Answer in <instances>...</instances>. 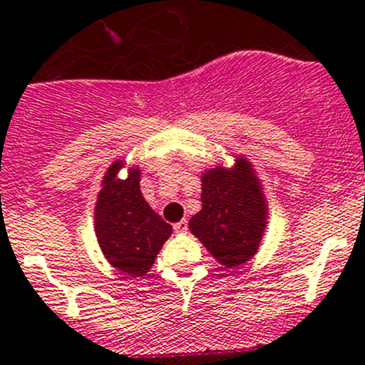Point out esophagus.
I'll return each instance as SVG.
<instances>
[{
  "instance_id": "34e87169",
  "label": "esophagus",
  "mask_w": 365,
  "mask_h": 365,
  "mask_svg": "<svg viewBox=\"0 0 365 365\" xmlns=\"http://www.w3.org/2000/svg\"><path fill=\"white\" fill-rule=\"evenodd\" d=\"M187 230H189V223H187V220H182L178 221V223H175L176 234H187Z\"/></svg>"
}]
</instances>
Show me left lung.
Returning a JSON list of instances; mask_svg holds the SVG:
<instances>
[{"instance_id": "left-lung-1", "label": "left lung", "mask_w": 365, "mask_h": 365, "mask_svg": "<svg viewBox=\"0 0 365 365\" xmlns=\"http://www.w3.org/2000/svg\"><path fill=\"white\" fill-rule=\"evenodd\" d=\"M268 205L254 167L237 156L234 167L216 165L202 175V210L189 229L227 268H236L257 254L267 230Z\"/></svg>"}]
</instances>
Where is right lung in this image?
<instances>
[{
  "label": "right lung",
  "mask_w": 365,
  "mask_h": 365,
  "mask_svg": "<svg viewBox=\"0 0 365 365\" xmlns=\"http://www.w3.org/2000/svg\"><path fill=\"white\" fill-rule=\"evenodd\" d=\"M124 165V160H117L102 178L95 205V236L111 267L142 277L151 270L173 227L142 196L138 167H129L128 178H118Z\"/></svg>",
  "instance_id": "add662e5"
}]
</instances>
